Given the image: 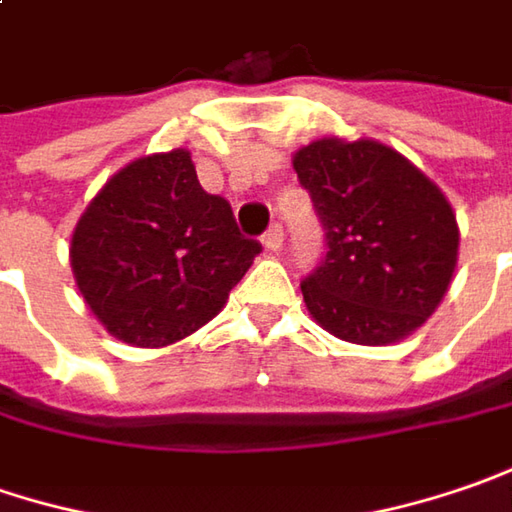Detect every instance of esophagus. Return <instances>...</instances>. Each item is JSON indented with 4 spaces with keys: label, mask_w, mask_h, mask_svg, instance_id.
Returning <instances> with one entry per match:
<instances>
[{
    "label": "esophagus",
    "mask_w": 512,
    "mask_h": 512,
    "mask_svg": "<svg viewBox=\"0 0 512 512\" xmlns=\"http://www.w3.org/2000/svg\"><path fill=\"white\" fill-rule=\"evenodd\" d=\"M263 246H266L269 252H280V249H283V226H280V223L269 226V232L263 234Z\"/></svg>",
    "instance_id": "1"
}]
</instances>
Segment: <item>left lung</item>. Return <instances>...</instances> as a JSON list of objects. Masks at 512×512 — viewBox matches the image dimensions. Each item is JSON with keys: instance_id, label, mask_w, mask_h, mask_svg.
I'll return each mask as SVG.
<instances>
[{"instance_id": "1", "label": "left lung", "mask_w": 512, "mask_h": 512, "mask_svg": "<svg viewBox=\"0 0 512 512\" xmlns=\"http://www.w3.org/2000/svg\"><path fill=\"white\" fill-rule=\"evenodd\" d=\"M292 166L326 249L300 280L309 315L352 344L387 346L412 335L456 269L458 226L447 197L375 140L323 137L300 148Z\"/></svg>"}]
</instances>
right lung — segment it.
I'll list each match as a JSON object with an SVG mask.
<instances>
[{
    "mask_svg": "<svg viewBox=\"0 0 512 512\" xmlns=\"http://www.w3.org/2000/svg\"><path fill=\"white\" fill-rule=\"evenodd\" d=\"M257 252L229 200L200 186L183 148L117 171L71 237L82 298L134 346H168L212 321Z\"/></svg>",
    "mask_w": 512,
    "mask_h": 512,
    "instance_id": "obj_1",
    "label": "right lung"
}]
</instances>
